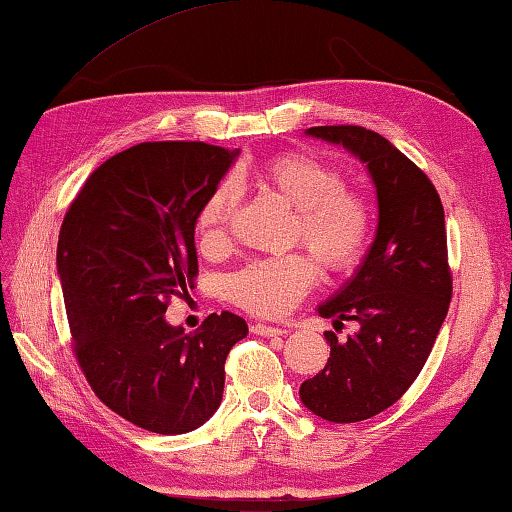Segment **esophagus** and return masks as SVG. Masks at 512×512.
<instances>
[{"instance_id": "obj_1", "label": "esophagus", "mask_w": 512, "mask_h": 512, "mask_svg": "<svg viewBox=\"0 0 512 512\" xmlns=\"http://www.w3.org/2000/svg\"><path fill=\"white\" fill-rule=\"evenodd\" d=\"M250 331L257 333V336H266V338H275V336H284L286 329L282 327H273V324H264V322H255Z\"/></svg>"}]
</instances>
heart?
I'll list each match as a JSON object with an SVG mask.
<instances>
[{
    "label": "heart",
    "instance_id": "1",
    "mask_svg": "<svg viewBox=\"0 0 512 512\" xmlns=\"http://www.w3.org/2000/svg\"><path fill=\"white\" fill-rule=\"evenodd\" d=\"M235 181L255 183L295 210L293 237L311 250L327 271H347L365 255L371 237L369 203L345 188L336 167L311 154L288 152L235 174ZM239 194L230 181L208 192L197 212V237L203 250L226 244ZM315 264L309 255L293 253L250 262L230 277V300L257 315H282L315 282Z\"/></svg>",
    "mask_w": 512,
    "mask_h": 512
}]
</instances>
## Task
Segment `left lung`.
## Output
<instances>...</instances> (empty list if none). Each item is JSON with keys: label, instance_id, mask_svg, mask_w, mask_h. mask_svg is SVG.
Wrapping results in <instances>:
<instances>
[{"label": "left lung", "instance_id": "1", "mask_svg": "<svg viewBox=\"0 0 512 512\" xmlns=\"http://www.w3.org/2000/svg\"><path fill=\"white\" fill-rule=\"evenodd\" d=\"M306 136L345 147L365 163L378 197V226L362 264L318 306L320 318L358 322L304 380L306 410L331 423L365 421L387 410L421 374L448 315L452 275L439 192L403 152L371 129L324 125Z\"/></svg>", "mask_w": 512, "mask_h": 512}]
</instances>
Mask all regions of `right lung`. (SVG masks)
Masks as SVG:
<instances>
[{"mask_svg":"<svg viewBox=\"0 0 512 512\" xmlns=\"http://www.w3.org/2000/svg\"><path fill=\"white\" fill-rule=\"evenodd\" d=\"M237 154L197 141L134 145L89 176L62 221L55 264L82 374L147 432L206 423L224 396L228 351L248 333L230 311L194 333L165 320L170 297L199 273V206Z\"/></svg>","mask_w":512,"mask_h":512,"instance_id":"obj_1","label":"right lung"}]
</instances>
